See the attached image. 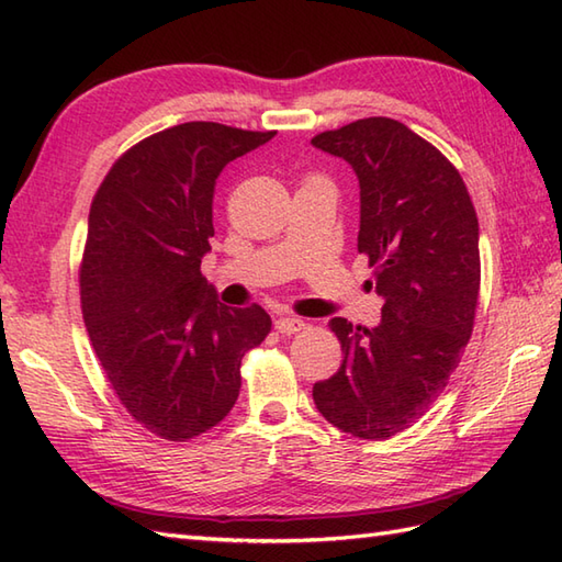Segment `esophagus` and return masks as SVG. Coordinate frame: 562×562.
I'll return each instance as SVG.
<instances>
[{
  "label": "esophagus",
  "mask_w": 562,
  "mask_h": 562,
  "mask_svg": "<svg viewBox=\"0 0 562 562\" xmlns=\"http://www.w3.org/2000/svg\"><path fill=\"white\" fill-rule=\"evenodd\" d=\"M304 326H306L304 318H296V316H280L274 321V328H278V333H282V336H294V333H300Z\"/></svg>",
  "instance_id": "esophagus-1"
}]
</instances>
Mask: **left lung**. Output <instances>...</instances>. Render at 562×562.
I'll use <instances>...</instances> for the list:
<instances>
[{
    "instance_id": "obj_1",
    "label": "left lung",
    "mask_w": 562,
    "mask_h": 562,
    "mask_svg": "<svg viewBox=\"0 0 562 562\" xmlns=\"http://www.w3.org/2000/svg\"><path fill=\"white\" fill-rule=\"evenodd\" d=\"M312 145L357 173V250L384 296L376 328L330 318L342 364L314 384V403L342 432L389 439L429 411L469 345L481 290L479 217L457 166L398 121L364 117Z\"/></svg>"
}]
</instances>
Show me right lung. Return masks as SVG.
Returning a JSON list of instances; mask_svg holds the SVG:
<instances>
[{
    "mask_svg": "<svg viewBox=\"0 0 562 562\" xmlns=\"http://www.w3.org/2000/svg\"><path fill=\"white\" fill-rule=\"evenodd\" d=\"M274 133L183 123L130 147L89 212L81 314L117 401L147 432L188 441L220 425L241 389V360L270 333L266 308L217 302L200 272L212 198L229 161Z\"/></svg>",
    "mask_w": 562,
    "mask_h": 562,
    "instance_id": "add662e5",
    "label": "right lung"
}]
</instances>
